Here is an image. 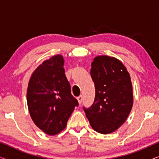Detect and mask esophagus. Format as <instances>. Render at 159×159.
Masks as SVG:
<instances>
[{"instance_id": "1", "label": "esophagus", "mask_w": 159, "mask_h": 159, "mask_svg": "<svg viewBox=\"0 0 159 159\" xmlns=\"http://www.w3.org/2000/svg\"><path fill=\"white\" fill-rule=\"evenodd\" d=\"M77 99L78 102H79V103L81 104L82 102V100H83V98H82V95H80V96H78V97L77 98Z\"/></svg>"}]
</instances>
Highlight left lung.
<instances>
[{
    "label": "left lung",
    "instance_id": "8db88e82",
    "mask_svg": "<svg viewBox=\"0 0 159 159\" xmlns=\"http://www.w3.org/2000/svg\"><path fill=\"white\" fill-rule=\"evenodd\" d=\"M91 66L95 96L93 105L83 109L95 131L111 133L125 123L133 105L129 74L120 61L108 56L95 57Z\"/></svg>",
    "mask_w": 159,
    "mask_h": 159
}]
</instances>
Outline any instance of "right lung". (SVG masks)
<instances>
[{
  "mask_svg": "<svg viewBox=\"0 0 159 159\" xmlns=\"http://www.w3.org/2000/svg\"><path fill=\"white\" fill-rule=\"evenodd\" d=\"M64 58L56 55L45 61L32 73L27 101L30 116L37 127L49 135L66 127L77 100L71 93L65 75Z\"/></svg>",
  "mask_w": 159,
  "mask_h": 159,
  "instance_id": "obj_1",
  "label": "right lung"
}]
</instances>
